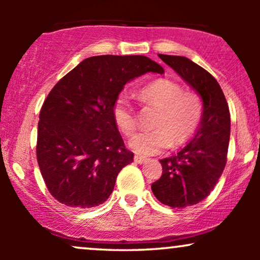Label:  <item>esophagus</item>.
<instances>
[{
	"label": "esophagus",
	"instance_id": "34e87169",
	"mask_svg": "<svg viewBox=\"0 0 260 260\" xmlns=\"http://www.w3.org/2000/svg\"><path fill=\"white\" fill-rule=\"evenodd\" d=\"M147 160H148L147 157L140 156V155H136V156H134V161H136L137 164H143V162H145Z\"/></svg>",
	"mask_w": 260,
	"mask_h": 260
}]
</instances>
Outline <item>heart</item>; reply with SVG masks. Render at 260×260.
Masks as SVG:
<instances>
[{"label":"heart","mask_w":260,"mask_h":260,"mask_svg":"<svg viewBox=\"0 0 260 260\" xmlns=\"http://www.w3.org/2000/svg\"><path fill=\"white\" fill-rule=\"evenodd\" d=\"M149 105L159 109L153 121L154 129L137 134L129 142L136 153L156 154L170 144L181 145L192 138L203 117V101L194 91H184L182 85L166 78L155 79L140 90ZM113 120L126 136L138 128L136 113L126 99H118L113 106Z\"/></svg>","instance_id":"1"}]
</instances>
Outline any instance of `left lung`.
Wrapping results in <instances>:
<instances>
[{
  "label": "left lung",
  "mask_w": 260,
  "mask_h": 260,
  "mask_svg": "<svg viewBox=\"0 0 260 260\" xmlns=\"http://www.w3.org/2000/svg\"><path fill=\"white\" fill-rule=\"evenodd\" d=\"M203 100L198 129L177 154L161 159L162 176L151 184L157 201L171 208L198 204L210 194L228 157L230 111L219 83L208 71L183 56L159 55Z\"/></svg>",
  "instance_id": "obj_1"
}]
</instances>
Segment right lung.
Masks as SVG:
<instances>
[{"mask_svg": "<svg viewBox=\"0 0 260 260\" xmlns=\"http://www.w3.org/2000/svg\"><path fill=\"white\" fill-rule=\"evenodd\" d=\"M164 68L145 56L85 58L52 88L40 111L37 156L47 189L71 208L106 202L133 161L113 120L126 83Z\"/></svg>", "mask_w": 260, "mask_h": 260, "instance_id": "right-lung-1", "label": "right lung"}]
</instances>
